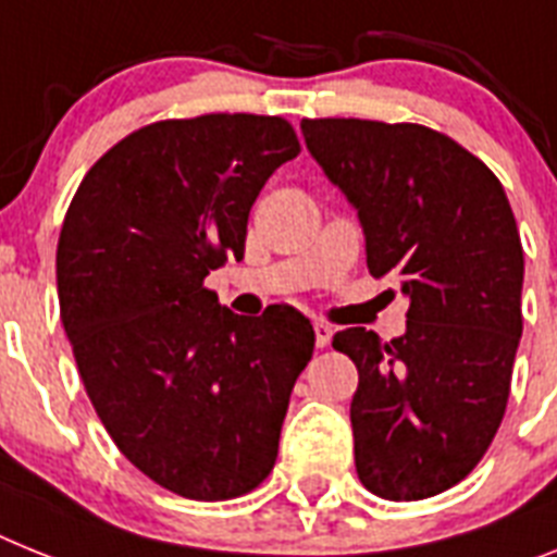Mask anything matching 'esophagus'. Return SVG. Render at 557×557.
<instances>
[{"instance_id": "34e87169", "label": "esophagus", "mask_w": 557, "mask_h": 557, "mask_svg": "<svg viewBox=\"0 0 557 557\" xmlns=\"http://www.w3.org/2000/svg\"><path fill=\"white\" fill-rule=\"evenodd\" d=\"M314 336H317V348H325L331 343V336H334V329H331L329 322H314Z\"/></svg>"}]
</instances>
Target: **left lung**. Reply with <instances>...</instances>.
<instances>
[{"label": "left lung", "instance_id": "obj_1", "mask_svg": "<svg viewBox=\"0 0 557 557\" xmlns=\"http://www.w3.org/2000/svg\"><path fill=\"white\" fill-rule=\"evenodd\" d=\"M308 152L357 209L368 271L410 300L382 343L334 334L359 371L350 401L359 481L380 498L450 490L487 453L521 339L524 249L502 181L422 124L302 119Z\"/></svg>", "mask_w": 557, "mask_h": 557}]
</instances>
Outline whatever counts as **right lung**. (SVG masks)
Returning a JSON list of instances; mask_svg holds the SVG:
<instances>
[{
    "mask_svg": "<svg viewBox=\"0 0 557 557\" xmlns=\"http://www.w3.org/2000/svg\"><path fill=\"white\" fill-rule=\"evenodd\" d=\"M297 156L280 115L156 121L92 163L64 214L55 283L84 391L115 447L184 498L226 502L271 473L314 354L297 308L237 317L203 286L243 260L251 203Z\"/></svg>",
    "mask_w": 557,
    "mask_h": 557,
    "instance_id": "add662e5",
    "label": "right lung"
}]
</instances>
